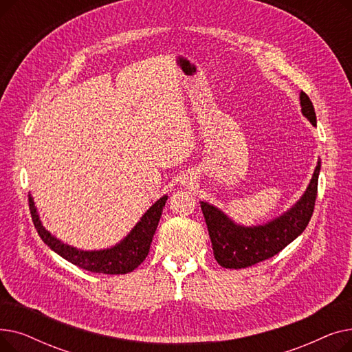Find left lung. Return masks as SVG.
Segmentation results:
<instances>
[{
  "label": "left lung",
  "instance_id": "obj_1",
  "mask_svg": "<svg viewBox=\"0 0 352 352\" xmlns=\"http://www.w3.org/2000/svg\"><path fill=\"white\" fill-rule=\"evenodd\" d=\"M300 100L302 114L312 125H317L316 109H314L309 97L305 92H301ZM320 170L321 165L318 162L305 194L297 204L288 212L265 226L254 228L235 226L215 207L207 202H199L217 263L221 267L234 270L252 267L278 254L292 243L307 228L312 217L318 192Z\"/></svg>",
  "mask_w": 352,
  "mask_h": 352
}]
</instances>
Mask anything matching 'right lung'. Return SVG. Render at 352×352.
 I'll return each instance as SVG.
<instances>
[{
    "instance_id": "add662e5",
    "label": "right lung",
    "mask_w": 352,
    "mask_h": 352,
    "mask_svg": "<svg viewBox=\"0 0 352 352\" xmlns=\"http://www.w3.org/2000/svg\"><path fill=\"white\" fill-rule=\"evenodd\" d=\"M165 201L166 195L160 198L155 204L144 214V217L134 227L131 234H129L117 247L102 251H81L63 244L60 239L54 238L48 231H45L41 226L38 215H36L31 197L28 198L34 227L43 241L52 251L61 255L68 263L77 265L85 271L109 275L131 272L145 260V256L150 252V247L160 223Z\"/></svg>"
}]
</instances>
